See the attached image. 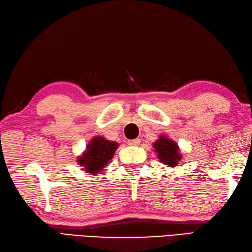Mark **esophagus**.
Returning <instances> with one entry per match:
<instances>
[{
	"instance_id": "1",
	"label": "esophagus",
	"mask_w": 252,
	"mask_h": 252,
	"mask_svg": "<svg viewBox=\"0 0 252 252\" xmlns=\"http://www.w3.org/2000/svg\"><path fill=\"white\" fill-rule=\"evenodd\" d=\"M139 142H140V139L136 138V139H130V140H128L127 144L129 145V146H137V145H139Z\"/></svg>"
}]
</instances>
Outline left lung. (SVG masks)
I'll use <instances>...</instances> for the list:
<instances>
[{
	"label": "left lung",
	"instance_id": "obj_1",
	"mask_svg": "<svg viewBox=\"0 0 252 252\" xmlns=\"http://www.w3.org/2000/svg\"><path fill=\"white\" fill-rule=\"evenodd\" d=\"M156 153L158 154L159 160L168 167H175L181 161L182 156L179 154L178 144L165 136H160V138L154 144Z\"/></svg>",
	"mask_w": 252,
	"mask_h": 252
}]
</instances>
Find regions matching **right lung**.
Masks as SVG:
<instances>
[{
    "label": "right lung",
    "mask_w": 252,
    "mask_h": 252,
    "mask_svg": "<svg viewBox=\"0 0 252 252\" xmlns=\"http://www.w3.org/2000/svg\"><path fill=\"white\" fill-rule=\"evenodd\" d=\"M117 148L118 144L115 141H110L98 136L94 137L87 146V150L79 157L78 163L82 165L85 172L96 174L101 172L113 158Z\"/></svg>",
    "instance_id": "obj_1"
}]
</instances>
